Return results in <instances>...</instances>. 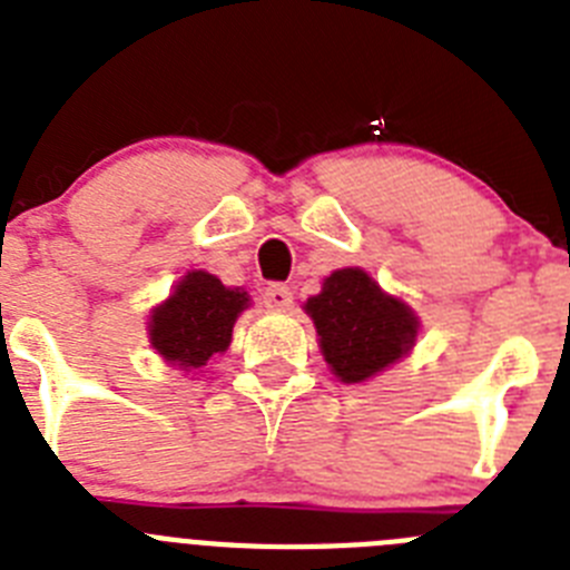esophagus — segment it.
Instances as JSON below:
<instances>
[{"instance_id": "obj_1", "label": "esophagus", "mask_w": 570, "mask_h": 570, "mask_svg": "<svg viewBox=\"0 0 570 570\" xmlns=\"http://www.w3.org/2000/svg\"><path fill=\"white\" fill-rule=\"evenodd\" d=\"M262 302L268 305V308H288L291 302H294V294H291L288 285H282V282H271L268 288L262 291Z\"/></svg>"}]
</instances>
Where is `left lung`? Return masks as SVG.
Segmentation results:
<instances>
[{"label": "left lung", "instance_id": "left-lung-1", "mask_svg": "<svg viewBox=\"0 0 570 570\" xmlns=\"http://www.w3.org/2000/svg\"><path fill=\"white\" fill-rule=\"evenodd\" d=\"M325 362L342 382H362L400 360L416 340V316L382 294L365 271L342 268L305 302Z\"/></svg>", "mask_w": 570, "mask_h": 570}]
</instances>
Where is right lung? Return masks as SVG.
<instances>
[{"mask_svg":"<svg viewBox=\"0 0 570 570\" xmlns=\"http://www.w3.org/2000/svg\"><path fill=\"white\" fill-rule=\"evenodd\" d=\"M245 305V291H230L216 276L190 271L150 316V345L185 371L208 365L230 345V331Z\"/></svg>","mask_w":570,"mask_h":570,"instance_id":"obj_1","label":"right lung"}]
</instances>
